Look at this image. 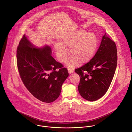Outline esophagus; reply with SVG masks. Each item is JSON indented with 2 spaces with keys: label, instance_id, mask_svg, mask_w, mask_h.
<instances>
[{
  "label": "esophagus",
  "instance_id": "34e87169",
  "mask_svg": "<svg viewBox=\"0 0 132 132\" xmlns=\"http://www.w3.org/2000/svg\"><path fill=\"white\" fill-rule=\"evenodd\" d=\"M68 73H69V74H70L71 73L74 72V70L72 69H70V68L68 69Z\"/></svg>",
  "mask_w": 132,
  "mask_h": 132
}]
</instances>
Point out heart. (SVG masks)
<instances>
[{
  "label": "heart",
  "mask_w": 132,
  "mask_h": 132,
  "mask_svg": "<svg viewBox=\"0 0 132 132\" xmlns=\"http://www.w3.org/2000/svg\"><path fill=\"white\" fill-rule=\"evenodd\" d=\"M98 39L93 32L83 30L66 34L61 38V42L56 43L54 49L59 61L63 62L68 56V48L72 56L67 62V66L74 67L79 62L81 64L88 62L97 50Z\"/></svg>",
  "instance_id": "b5f03b06"
}]
</instances>
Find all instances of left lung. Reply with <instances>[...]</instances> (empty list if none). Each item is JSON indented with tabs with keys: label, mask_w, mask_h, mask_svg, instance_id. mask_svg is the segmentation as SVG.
<instances>
[{
	"label": "left lung",
	"mask_w": 132,
	"mask_h": 132,
	"mask_svg": "<svg viewBox=\"0 0 132 132\" xmlns=\"http://www.w3.org/2000/svg\"><path fill=\"white\" fill-rule=\"evenodd\" d=\"M117 60L116 44L105 33L91 60L75 70L80 76L78 88L83 98L93 102L106 93L116 71Z\"/></svg>",
	"instance_id": "8db88e82"
}]
</instances>
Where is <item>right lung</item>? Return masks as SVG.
<instances>
[{
    "mask_svg": "<svg viewBox=\"0 0 132 132\" xmlns=\"http://www.w3.org/2000/svg\"><path fill=\"white\" fill-rule=\"evenodd\" d=\"M51 47L33 45L26 35L17 48L16 58L20 78L28 90L42 102L56 100L69 76L67 68L52 56Z\"/></svg>",
    "mask_w": 132,
    "mask_h": 132,
    "instance_id": "add662e5",
    "label": "right lung"
}]
</instances>
